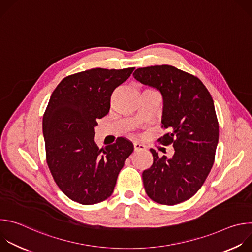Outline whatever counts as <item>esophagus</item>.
<instances>
[{
  "label": "esophagus",
  "mask_w": 252,
  "mask_h": 252,
  "mask_svg": "<svg viewBox=\"0 0 252 252\" xmlns=\"http://www.w3.org/2000/svg\"><path fill=\"white\" fill-rule=\"evenodd\" d=\"M133 149L135 152H139V151H146L147 148L145 145H141V143L138 142H134L133 143Z\"/></svg>",
  "instance_id": "esophagus-1"
}]
</instances>
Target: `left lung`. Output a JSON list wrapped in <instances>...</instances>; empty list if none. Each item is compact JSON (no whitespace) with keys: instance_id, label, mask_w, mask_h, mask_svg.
Listing matches in <instances>:
<instances>
[{"instance_id":"obj_1","label":"left lung","mask_w":252,"mask_h":252,"mask_svg":"<svg viewBox=\"0 0 252 252\" xmlns=\"http://www.w3.org/2000/svg\"><path fill=\"white\" fill-rule=\"evenodd\" d=\"M133 78L161 94V124L169 132L158 140L174 149L170 158L151 149L153 165L142 172L146 192L160 204L184 202L198 191L213 165L220 130L212 97L199 79L172 65L139 67Z\"/></svg>"}]
</instances>
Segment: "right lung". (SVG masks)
<instances>
[{
	"label": "right lung",
	"mask_w": 252,
	"mask_h": 252,
	"mask_svg": "<svg viewBox=\"0 0 252 252\" xmlns=\"http://www.w3.org/2000/svg\"><path fill=\"white\" fill-rule=\"evenodd\" d=\"M134 67L92 68L64 78L53 92L43 118L47 162L60 189L71 200L90 205L111 196L132 143L119 137L99 149L96 120L105 117L116 88Z\"/></svg>",
	"instance_id": "obj_1"
}]
</instances>
